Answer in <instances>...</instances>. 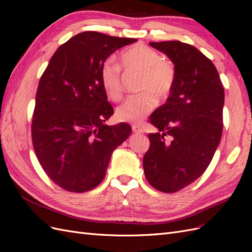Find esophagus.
Returning <instances> with one entry per match:
<instances>
[{
    "mask_svg": "<svg viewBox=\"0 0 252 252\" xmlns=\"http://www.w3.org/2000/svg\"><path fill=\"white\" fill-rule=\"evenodd\" d=\"M132 131L136 133H142L143 132V128L140 125H132Z\"/></svg>",
    "mask_w": 252,
    "mask_h": 252,
    "instance_id": "34e87169",
    "label": "esophagus"
}]
</instances>
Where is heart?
<instances>
[{"label":"heart","instance_id":"1","mask_svg":"<svg viewBox=\"0 0 252 252\" xmlns=\"http://www.w3.org/2000/svg\"><path fill=\"white\" fill-rule=\"evenodd\" d=\"M121 61L126 70L141 72L139 90L142 93L129 96L117 109V118L124 122L140 123L155 108L157 98L167 97L175 79L174 66L163 60L158 53L146 45L135 44L121 53ZM100 80L105 93L113 101H119L123 94L121 83V68L111 61L101 68Z\"/></svg>","mask_w":252,"mask_h":252}]
</instances>
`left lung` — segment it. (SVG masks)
I'll use <instances>...</instances> for the list:
<instances>
[{
  "label": "left lung",
  "mask_w": 252,
  "mask_h": 252,
  "mask_svg": "<svg viewBox=\"0 0 252 252\" xmlns=\"http://www.w3.org/2000/svg\"><path fill=\"white\" fill-rule=\"evenodd\" d=\"M174 64L169 96L149 123L150 146L143 158L149 184L162 192H177L199 179L209 166L223 131L224 87L211 61L180 41L150 42Z\"/></svg>",
  "instance_id": "8db88e82"
}]
</instances>
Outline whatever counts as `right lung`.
I'll return each instance as SVG.
<instances>
[{
	"mask_svg": "<svg viewBox=\"0 0 252 252\" xmlns=\"http://www.w3.org/2000/svg\"><path fill=\"white\" fill-rule=\"evenodd\" d=\"M96 32L57 49L40 79L32 136L37 159L58 186L86 192L103 181L113 150L131 134L126 123L104 124L113 108L100 80L112 53L136 42Z\"/></svg>",
	"mask_w": 252,
	"mask_h": 252,
	"instance_id": "add662e5",
	"label": "right lung"
}]
</instances>
